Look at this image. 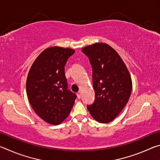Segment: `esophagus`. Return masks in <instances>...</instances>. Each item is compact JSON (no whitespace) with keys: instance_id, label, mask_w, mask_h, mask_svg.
<instances>
[{"instance_id":"esophagus-1","label":"esophagus","mask_w":160,"mask_h":160,"mask_svg":"<svg viewBox=\"0 0 160 160\" xmlns=\"http://www.w3.org/2000/svg\"><path fill=\"white\" fill-rule=\"evenodd\" d=\"M77 97H78V99H80V97H81V92H78L77 93Z\"/></svg>"}]
</instances>
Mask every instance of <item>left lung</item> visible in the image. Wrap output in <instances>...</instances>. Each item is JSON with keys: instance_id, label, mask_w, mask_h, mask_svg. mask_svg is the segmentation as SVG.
Wrapping results in <instances>:
<instances>
[{"instance_id": "left-lung-1", "label": "left lung", "mask_w": 160, "mask_h": 160, "mask_svg": "<svg viewBox=\"0 0 160 160\" xmlns=\"http://www.w3.org/2000/svg\"><path fill=\"white\" fill-rule=\"evenodd\" d=\"M93 69L95 101L88 107L94 120L108 123L118 116L128 102L132 80L128 68L115 49L106 43L84 47Z\"/></svg>"}]
</instances>
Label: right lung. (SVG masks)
Masks as SVG:
<instances>
[{"mask_svg":"<svg viewBox=\"0 0 160 160\" xmlns=\"http://www.w3.org/2000/svg\"><path fill=\"white\" fill-rule=\"evenodd\" d=\"M75 50L52 47L37 56L29 70L26 91L35 113L45 122L58 125L69 116L76 94L67 89L65 65Z\"/></svg>","mask_w":160,"mask_h":160,"instance_id":"right-lung-1","label":"right lung"}]
</instances>
